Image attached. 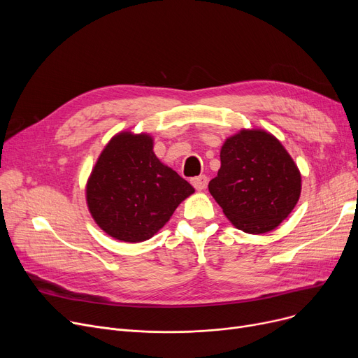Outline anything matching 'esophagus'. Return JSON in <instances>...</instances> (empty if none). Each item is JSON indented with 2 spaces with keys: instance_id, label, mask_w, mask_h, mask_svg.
<instances>
[{
  "instance_id": "esophagus-1",
  "label": "esophagus",
  "mask_w": 358,
  "mask_h": 358,
  "mask_svg": "<svg viewBox=\"0 0 358 358\" xmlns=\"http://www.w3.org/2000/svg\"><path fill=\"white\" fill-rule=\"evenodd\" d=\"M192 184L196 190L201 192L206 189V185H208V177L206 176H199V177H194L192 178Z\"/></svg>"
}]
</instances>
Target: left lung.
Listing matches in <instances>:
<instances>
[{"mask_svg":"<svg viewBox=\"0 0 358 358\" xmlns=\"http://www.w3.org/2000/svg\"><path fill=\"white\" fill-rule=\"evenodd\" d=\"M302 177L285 146L261 129L224 141L209 192L235 228L258 235L275 229L300 197Z\"/></svg>","mask_w":358,"mask_h":358,"instance_id":"obj_1","label":"left lung"}]
</instances>
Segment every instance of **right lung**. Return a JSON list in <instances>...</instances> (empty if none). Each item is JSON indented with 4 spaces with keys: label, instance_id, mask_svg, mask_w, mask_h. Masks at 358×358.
I'll list each match as a JSON object with an SVG mask.
<instances>
[{
    "label": "right lung",
    "instance_id": "add662e5",
    "mask_svg": "<svg viewBox=\"0 0 358 358\" xmlns=\"http://www.w3.org/2000/svg\"><path fill=\"white\" fill-rule=\"evenodd\" d=\"M88 210L111 238H152L178 204L194 193L190 182L164 165L146 134L122 131L106 145L87 181Z\"/></svg>",
    "mask_w": 358,
    "mask_h": 358
}]
</instances>
